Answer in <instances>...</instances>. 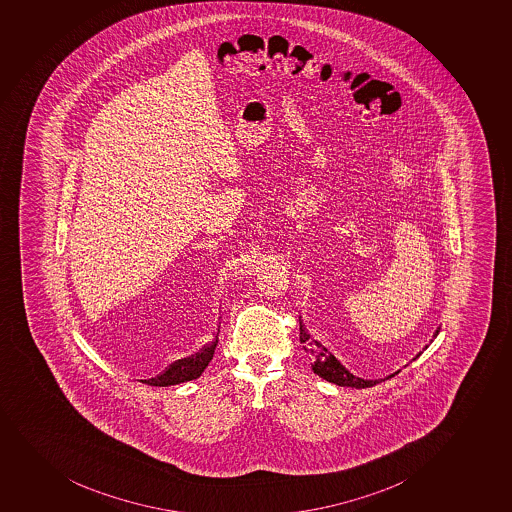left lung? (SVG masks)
<instances>
[{
  "mask_svg": "<svg viewBox=\"0 0 512 512\" xmlns=\"http://www.w3.org/2000/svg\"><path fill=\"white\" fill-rule=\"evenodd\" d=\"M438 332H440V330H436L435 337L438 335ZM300 342L305 344L303 345V349L312 357L313 372L322 377V379H325V381L334 382L337 386L356 389L372 388V386H376L379 382L391 379V377L396 376L399 372L396 371L394 374H391V376L384 377V379H362V377L354 376L352 372L347 371V369L340 364L339 359H337L332 352H329L327 347H323L318 340H313L312 337H310V334H308L305 327H303L302 322H300ZM426 347H428V345H426ZM420 356L421 352L420 354H416V357Z\"/></svg>",
  "mask_w": 512,
  "mask_h": 512,
  "instance_id": "1",
  "label": "left lung"
}]
</instances>
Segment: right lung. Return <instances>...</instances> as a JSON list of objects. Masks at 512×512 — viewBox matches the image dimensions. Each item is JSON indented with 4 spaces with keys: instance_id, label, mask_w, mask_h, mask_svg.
Wrapping results in <instances>:
<instances>
[{
    "instance_id": "obj_1",
    "label": "right lung",
    "mask_w": 512,
    "mask_h": 512,
    "mask_svg": "<svg viewBox=\"0 0 512 512\" xmlns=\"http://www.w3.org/2000/svg\"><path fill=\"white\" fill-rule=\"evenodd\" d=\"M217 342H219V330H217L216 339L209 342V344H205L199 352H195L190 357H183V359L172 362L162 374L151 377V379H141V382L148 384V386L167 388V386H175V384H180V382L197 379L204 372L205 367L209 366V362L212 361L214 352H216Z\"/></svg>"
}]
</instances>
